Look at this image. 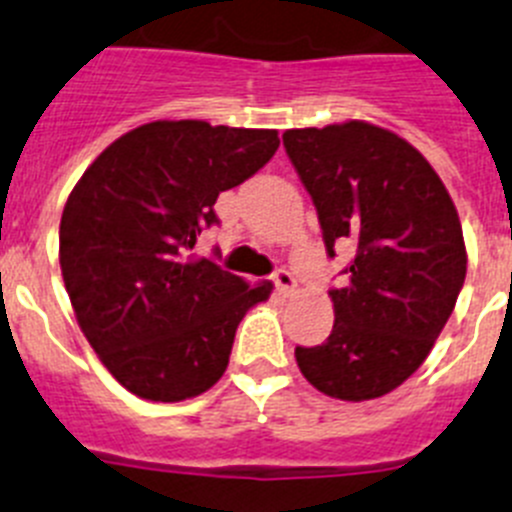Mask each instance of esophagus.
I'll use <instances>...</instances> for the list:
<instances>
[{
    "label": "esophagus",
    "mask_w": 512,
    "mask_h": 512,
    "mask_svg": "<svg viewBox=\"0 0 512 512\" xmlns=\"http://www.w3.org/2000/svg\"><path fill=\"white\" fill-rule=\"evenodd\" d=\"M274 284H277V292L282 297H292L297 292L295 277H292L287 269H279L277 274H274Z\"/></svg>",
    "instance_id": "34e87169"
}]
</instances>
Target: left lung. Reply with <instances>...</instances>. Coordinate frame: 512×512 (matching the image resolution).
Returning a JSON list of instances; mask_svg holds the SVG:
<instances>
[{"mask_svg": "<svg viewBox=\"0 0 512 512\" xmlns=\"http://www.w3.org/2000/svg\"><path fill=\"white\" fill-rule=\"evenodd\" d=\"M318 210L328 256L354 246L346 284L330 289L328 341L295 348L323 395L364 402L418 372L467 277L459 212L423 153L364 120L284 133Z\"/></svg>", "mask_w": 512, "mask_h": 512, "instance_id": "obj_1", "label": "left lung"}]
</instances>
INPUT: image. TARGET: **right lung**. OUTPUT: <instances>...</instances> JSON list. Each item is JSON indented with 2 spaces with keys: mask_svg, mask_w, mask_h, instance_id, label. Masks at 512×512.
<instances>
[{
  "mask_svg": "<svg viewBox=\"0 0 512 512\" xmlns=\"http://www.w3.org/2000/svg\"><path fill=\"white\" fill-rule=\"evenodd\" d=\"M277 148V130L156 120L110 143L71 189L63 284L89 346L133 395L182 402L210 390L243 315L269 300L271 282L248 284L189 251L217 223V194Z\"/></svg>",
  "mask_w": 512,
  "mask_h": 512,
  "instance_id": "add662e5",
  "label": "right lung"
}]
</instances>
